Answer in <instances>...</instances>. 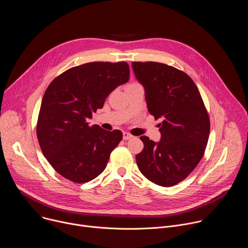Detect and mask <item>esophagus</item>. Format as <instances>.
I'll return each mask as SVG.
<instances>
[{"instance_id":"1","label":"esophagus","mask_w":248,"mask_h":248,"mask_svg":"<svg viewBox=\"0 0 248 248\" xmlns=\"http://www.w3.org/2000/svg\"><path fill=\"white\" fill-rule=\"evenodd\" d=\"M131 137H133L130 133H128V132H124L123 133V138L124 139V140H127V139H130Z\"/></svg>"}]
</instances>
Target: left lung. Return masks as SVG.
Here are the masks:
<instances>
[{
  "instance_id": "obj_1",
  "label": "left lung",
  "mask_w": 248,
  "mask_h": 248,
  "mask_svg": "<svg viewBox=\"0 0 248 248\" xmlns=\"http://www.w3.org/2000/svg\"><path fill=\"white\" fill-rule=\"evenodd\" d=\"M131 65L144 87L148 112L163 120L159 142L140 137L144 148L135 157L138 169L150 182L172 186L184 181L203 157L209 116L198 88L182 70L154 62Z\"/></svg>"
}]
</instances>
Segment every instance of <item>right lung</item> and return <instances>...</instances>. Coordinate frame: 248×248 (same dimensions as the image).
<instances>
[{
	"label": "right lung",
	"mask_w": 248,
	"mask_h": 248,
	"mask_svg": "<svg viewBox=\"0 0 248 248\" xmlns=\"http://www.w3.org/2000/svg\"><path fill=\"white\" fill-rule=\"evenodd\" d=\"M128 78L125 62H93L65 70L46 89L37 138L43 155L63 178L84 184L105 170L123 133L105 130L98 124L89 126L87 121Z\"/></svg>",
	"instance_id": "1"
}]
</instances>
